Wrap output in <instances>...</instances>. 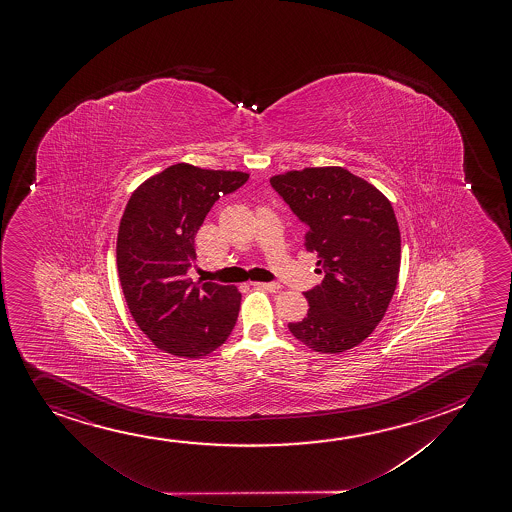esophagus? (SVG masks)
Wrapping results in <instances>:
<instances>
[{"mask_svg":"<svg viewBox=\"0 0 512 512\" xmlns=\"http://www.w3.org/2000/svg\"><path fill=\"white\" fill-rule=\"evenodd\" d=\"M251 284L256 287H261V289H266V291H277V289H280L277 282H251Z\"/></svg>","mask_w":512,"mask_h":512,"instance_id":"34e87169","label":"esophagus"}]
</instances>
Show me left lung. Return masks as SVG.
I'll return each mask as SVG.
<instances>
[{
  "label": "left lung",
  "mask_w": 512,
  "mask_h": 512,
  "mask_svg": "<svg viewBox=\"0 0 512 512\" xmlns=\"http://www.w3.org/2000/svg\"><path fill=\"white\" fill-rule=\"evenodd\" d=\"M307 223L303 246L324 280L305 293L308 312L289 331L321 354H341L375 331L396 291L401 232L389 198L343 167H305L270 178Z\"/></svg>",
  "instance_id": "left-lung-1"
}]
</instances>
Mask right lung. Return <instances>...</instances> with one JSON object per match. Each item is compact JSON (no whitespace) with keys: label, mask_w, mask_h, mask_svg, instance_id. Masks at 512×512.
Instances as JSON below:
<instances>
[{"label":"right lung","mask_w":512,"mask_h":512,"mask_svg":"<svg viewBox=\"0 0 512 512\" xmlns=\"http://www.w3.org/2000/svg\"><path fill=\"white\" fill-rule=\"evenodd\" d=\"M249 179L242 171L176 164L139 184L123 211L116 266L130 315L155 347L198 359L221 347L239 317L235 286L190 282L195 235L223 195Z\"/></svg>","instance_id":"right-lung-1"}]
</instances>
